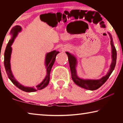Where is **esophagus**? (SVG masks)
I'll use <instances>...</instances> for the list:
<instances>
[{"instance_id": "esophagus-1", "label": "esophagus", "mask_w": 123, "mask_h": 123, "mask_svg": "<svg viewBox=\"0 0 123 123\" xmlns=\"http://www.w3.org/2000/svg\"><path fill=\"white\" fill-rule=\"evenodd\" d=\"M68 48H68L67 46H66V45H63V46L61 47V50L62 51H64L67 50Z\"/></svg>"}]
</instances>
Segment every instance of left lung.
<instances>
[{"label": "left lung", "instance_id": "obj_1", "mask_svg": "<svg viewBox=\"0 0 123 123\" xmlns=\"http://www.w3.org/2000/svg\"><path fill=\"white\" fill-rule=\"evenodd\" d=\"M109 34L111 38V45L112 48V63L110 66V70L109 72L105 76H103L101 79L98 80H90V79H81L79 78L77 75L76 70V66L77 65V60L76 57L73 55L70 54L68 52H66L68 57V61H69V66L70 72H71L72 78L75 84H76L78 86H80L82 88H84L86 89H88L91 91H94L98 89L104 83H105L107 79H109L110 76L111 75L112 72L115 68L117 60V51L115 47L114 46L113 40L111 36V35L109 32Z\"/></svg>", "mask_w": 123, "mask_h": 123}]
</instances>
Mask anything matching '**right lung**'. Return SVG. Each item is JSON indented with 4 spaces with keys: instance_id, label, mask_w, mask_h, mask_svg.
<instances>
[{
    "instance_id": "1",
    "label": "right lung",
    "mask_w": 123,
    "mask_h": 123,
    "mask_svg": "<svg viewBox=\"0 0 123 123\" xmlns=\"http://www.w3.org/2000/svg\"><path fill=\"white\" fill-rule=\"evenodd\" d=\"M21 30L22 28L19 25H16L13 27L11 30L10 34L12 36L11 39L9 41V43H8L7 46L6 47L5 53H4V66H5L6 72L7 76L10 79V80L11 81V82L17 87H18V88L21 89L22 91L26 92H33L41 90V89L44 88L48 85L50 80V73L51 68L53 66L54 62H55L56 55H57V54L59 53V51L54 50L46 54L45 64L47 69V75L44 80L42 81V82L41 84L36 86V88H34V87H29L23 86V85L19 84L16 80V79L14 78L11 69V65H10V59H11L12 52V48L11 46L13 42L14 38L17 36L18 32L21 31Z\"/></svg>"
}]
</instances>
